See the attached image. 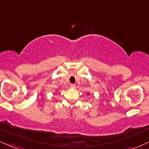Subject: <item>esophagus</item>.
<instances>
[{
    "mask_svg": "<svg viewBox=\"0 0 149 149\" xmlns=\"http://www.w3.org/2000/svg\"><path fill=\"white\" fill-rule=\"evenodd\" d=\"M75 87H76V86L74 85V84H70V88H75Z\"/></svg>",
    "mask_w": 149,
    "mask_h": 149,
    "instance_id": "esophagus-1",
    "label": "esophagus"
}]
</instances>
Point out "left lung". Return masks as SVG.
<instances>
[{
  "label": "left lung",
  "instance_id": "8db88e82",
  "mask_svg": "<svg viewBox=\"0 0 149 149\" xmlns=\"http://www.w3.org/2000/svg\"><path fill=\"white\" fill-rule=\"evenodd\" d=\"M88 95H90V94H89V93H88Z\"/></svg>",
  "mask_w": 149,
  "mask_h": 149
}]
</instances>
